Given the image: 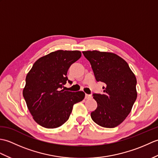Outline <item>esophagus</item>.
I'll use <instances>...</instances> for the list:
<instances>
[{"label": "esophagus", "instance_id": "obj_1", "mask_svg": "<svg viewBox=\"0 0 158 158\" xmlns=\"http://www.w3.org/2000/svg\"><path fill=\"white\" fill-rule=\"evenodd\" d=\"M85 99H89V98H92V96L89 95V94H85Z\"/></svg>", "mask_w": 158, "mask_h": 158}]
</instances>
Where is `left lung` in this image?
Here are the masks:
<instances>
[{
	"instance_id": "obj_1",
	"label": "left lung",
	"mask_w": 158,
	"mask_h": 158,
	"mask_svg": "<svg viewBox=\"0 0 158 158\" xmlns=\"http://www.w3.org/2000/svg\"><path fill=\"white\" fill-rule=\"evenodd\" d=\"M83 53L91 64L96 81L106 85L102 94H93L98 106L91 113L92 119L104 127H117L129 115L137 98L135 74L114 53L94 50Z\"/></svg>"
}]
</instances>
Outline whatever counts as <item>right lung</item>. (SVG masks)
Segmentation results:
<instances>
[{
  "label": "right lung",
  "instance_id": "add662e5",
  "mask_svg": "<svg viewBox=\"0 0 158 158\" xmlns=\"http://www.w3.org/2000/svg\"><path fill=\"white\" fill-rule=\"evenodd\" d=\"M81 56L79 51L58 50L38 59L26 77L23 96L35 122L46 128H56L69 119L73 105L85 93L61 89L68 81L70 65Z\"/></svg>",
  "mask_w": 158,
  "mask_h": 158
}]
</instances>
